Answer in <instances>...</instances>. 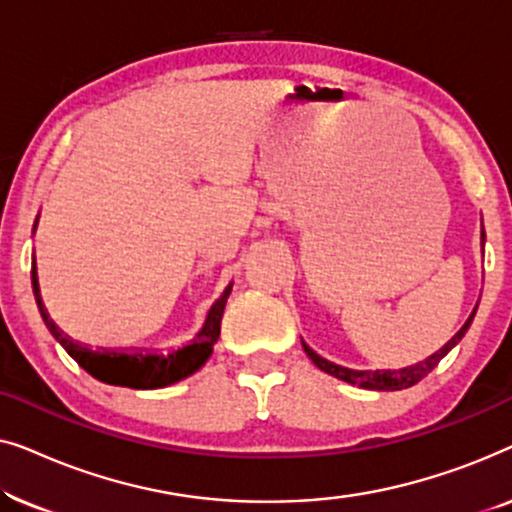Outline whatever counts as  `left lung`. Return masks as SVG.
Instances as JSON below:
<instances>
[{
	"label": "left lung",
	"mask_w": 512,
	"mask_h": 512,
	"mask_svg": "<svg viewBox=\"0 0 512 512\" xmlns=\"http://www.w3.org/2000/svg\"><path fill=\"white\" fill-rule=\"evenodd\" d=\"M473 314L468 317L466 324L459 328V333L454 335V338L447 342L443 349H438V352L429 356L426 361L415 363V366H410V368H401V370H375V373L373 370H349V368L335 366V363L321 359V356L314 354L307 345H303V347H305V354L310 356L314 366H317L319 370H324V373H328V375L338 377V380H342V382L359 384V387H363V389H375V391H401V389L412 387V384H417L419 380H424V377L438 366L440 359H443V356L450 352V349L457 345L461 338H464V333L468 331V326H471V321H473Z\"/></svg>",
	"instance_id": "1"
}]
</instances>
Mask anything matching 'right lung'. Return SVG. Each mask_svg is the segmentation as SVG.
Segmentation results:
<instances>
[{
    "instance_id": "right-lung-1",
    "label": "right lung",
    "mask_w": 512,
    "mask_h": 512,
    "mask_svg": "<svg viewBox=\"0 0 512 512\" xmlns=\"http://www.w3.org/2000/svg\"><path fill=\"white\" fill-rule=\"evenodd\" d=\"M32 286L34 296H37L41 317H44L48 331L53 333V338L67 349V354L79 363V366L95 377V380L116 384V387H130V389H160L167 384H174L184 377L193 375L195 370L205 366V361L212 354V349L219 340L221 333V317L226 310L228 289L223 296L216 300L212 310L207 314L205 326L195 335L191 345L177 352L160 356V354H121V352H109V349H88L79 345V342L69 340L67 335L58 331V326L48 319L44 312V305L39 300V284H37V268L32 265Z\"/></svg>"
}]
</instances>
